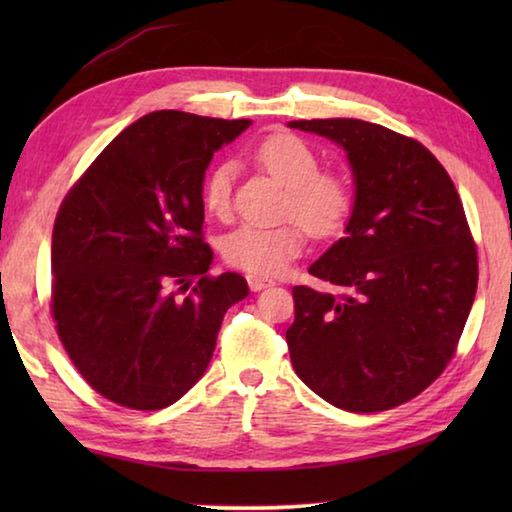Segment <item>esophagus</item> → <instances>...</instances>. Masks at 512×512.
Returning a JSON list of instances; mask_svg holds the SVG:
<instances>
[{
	"mask_svg": "<svg viewBox=\"0 0 512 512\" xmlns=\"http://www.w3.org/2000/svg\"><path fill=\"white\" fill-rule=\"evenodd\" d=\"M246 280H248L250 291H262L273 284V280H266V277H259V275H248Z\"/></svg>",
	"mask_w": 512,
	"mask_h": 512,
	"instance_id": "obj_1",
	"label": "esophagus"
}]
</instances>
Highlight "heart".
Returning <instances> with one entry per match:
<instances>
[{
    "instance_id": "obj_1",
    "label": "heart",
    "mask_w": 512,
    "mask_h": 512,
    "mask_svg": "<svg viewBox=\"0 0 512 512\" xmlns=\"http://www.w3.org/2000/svg\"><path fill=\"white\" fill-rule=\"evenodd\" d=\"M253 160L287 187L282 216L289 221L273 228L239 225L225 235L221 253L230 266L271 277L300 255L305 230L316 239L339 235L352 214L354 194L348 178L320 169V155L314 146L293 133L266 135L253 149ZM232 178L235 169L228 162L216 164L205 176L203 205L219 219L230 214Z\"/></svg>"
}]
</instances>
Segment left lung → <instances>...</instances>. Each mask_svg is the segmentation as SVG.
<instances>
[{
    "mask_svg": "<svg viewBox=\"0 0 512 512\" xmlns=\"http://www.w3.org/2000/svg\"><path fill=\"white\" fill-rule=\"evenodd\" d=\"M289 126L339 142L357 185L348 235L309 266L327 289L293 287V370L343 411L395 409L440 377L470 316L479 257L461 196L427 146L391 128Z\"/></svg>",
    "mask_w": 512,
    "mask_h": 512,
    "instance_id": "8db88e82",
    "label": "left lung"
}]
</instances>
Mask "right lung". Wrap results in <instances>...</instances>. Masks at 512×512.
I'll list each match as a JSON object with an SVG mask.
<instances>
[{"label": "right lung", "mask_w": 512, "mask_h": 512, "mask_svg": "<svg viewBox=\"0 0 512 512\" xmlns=\"http://www.w3.org/2000/svg\"><path fill=\"white\" fill-rule=\"evenodd\" d=\"M250 119L158 110L121 131L58 207L51 318L67 357L106 400L158 411L203 377L239 273L212 275L203 178ZM188 293L178 299L177 293Z\"/></svg>", "instance_id": "obj_1"}]
</instances>
